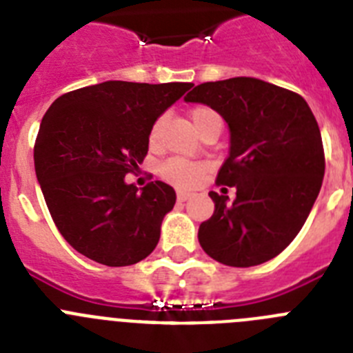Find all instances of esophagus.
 I'll return each mask as SVG.
<instances>
[{"mask_svg":"<svg viewBox=\"0 0 353 353\" xmlns=\"http://www.w3.org/2000/svg\"><path fill=\"white\" fill-rule=\"evenodd\" d=\"M191 192H187V191H179L176 192V198H179V201H187V199L191 198Z\"/></svg>","mask_w":353,"mask_h":353,"instance_id":"esophagus-1","label":"esophagus"}]
</instances>
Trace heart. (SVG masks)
<instances>
[{
	"label": "heart",
	"instance_id": "heart-1",
	"mask_svg": "<svg viewBox=\"0 0 353 353\" xmlns=\"http://www.w3.org/2000/svg\"><path fill=\"white\" fill-rule=\"evenodd\" d=\"M217 114L208 108H196L192 109L191 118L194 121L196 129H201V127L207 123L210 118H215ZM161 120H157L152 125V130H150V145H155L159 139V132H161ZM161 173L164 179H168L170 182H173L174 185L179 187H192L199 182V180L203 179V174L207 173V164L203 162H192V161H185V159L174 157L166 161L162 164Z\"/></svg>",
	"mask_w": 353,
	"mask_h": 353
}]
</instances>
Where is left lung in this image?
I'll list each match as a JSON object with an SVG mask.
<instances>
[{"label": "left lung", "instance_id": "1", "mask_svg": "<svg viewBox=\"0 0 353 353\" xmlns=\"http://www.w3.org/2000/svg\"><path fill=\"white\" fill-rule=\"evenodd\" d=\"M185 102L207 104L230 127V155L210 191L212 217L199 224L208 256L230 267L276 258L304 226L325 173L322 134L299 93L254 77L198 84Z\"/></svg>", "mask_w": 353, "mask_h": 353}]
</instances>
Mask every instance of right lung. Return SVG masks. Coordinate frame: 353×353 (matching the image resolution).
I'll use <instances>...</instances> for the list:
<instances>
[{"instance_id":"add662e5","label":"right lung","mask_w":353,"mask_h":353,"mask_svg":"<svg viewBox=\"0 0 353 353\" xmlns=\"http://www.w3.org/2000/svg\"><path fill=\"white\" fill-rule=\"evenodd\" d=\"M192 83L105 81L58 97L43 114L33 150L51 217L77 252L108 267L145 260L174 207L173 187L125 182L148 152L157 118Z\"/></svg>"}]
</instances>
